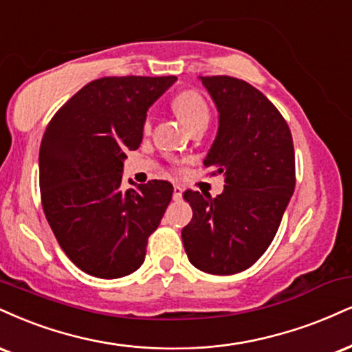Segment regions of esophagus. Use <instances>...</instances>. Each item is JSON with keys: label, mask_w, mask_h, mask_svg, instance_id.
<instances>
[{"label": "esophagus", "mask_w": 352, "mask_h": 352, "mask_svg": "<svg viewBox=\"0 0 352 352\" xmlns=\"http://www.w3.org/2000/svg\"><path fill=\"white\" fill-rule=\"evenodd\" d=\"M182 195H184V188H182L180 185H175V187H173V200H182Z\"/></svg>", "instance_id": "1"}]
</instances>
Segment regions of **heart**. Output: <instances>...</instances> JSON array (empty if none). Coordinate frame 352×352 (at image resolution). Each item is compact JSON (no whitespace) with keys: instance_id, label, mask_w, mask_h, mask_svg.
<instances>
[{"instance_id":"obj_1","label":"heart","mask_w":352,"mask_h":352,"mask_svg":"<svg viewBox=\"0 0 352 352\" xmlns=\"http://www.w3.org/2000/svg\"><path fill=\"white\" fill-rule=\"evenodd\" d=\"M172 108L177 116L180 118L184 124H187L190 129L197 128L200 124H206L210 120V109L203 96L195 90L180 91L175 98L172 100ZM144 133L151 131V118L147 116L142 122Z\"/></svg>"}]
</instances>
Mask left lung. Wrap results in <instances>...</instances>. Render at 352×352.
Listing matches in <instances>:
<instances>
[{
	"instance_id": "8db88e82",
	"label": "left lung",
	"mask_w": 352,
	"mask_h": 352,
	"mask_svg": "<svg viewBox=\"0 0 352 352\" xmlns=\"http://www.w3.org/2000/svg\"><path fill=\"white\" fill-rule=\"evenodd\" d=\"M219 111L217 139L205 159L224 175L217 198L187 190L193 218L182 230L197 269L232 275L267 251L295 190V151L287 121L264 93L244 80L201 77Z\"/></svg>"
}]
</instances>
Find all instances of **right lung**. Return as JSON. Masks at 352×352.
I'll return each instance as SVG.
<instances>
[{
  "instance_id": "right-lung-1",
  "label": "right lung",
  "mask_w": 352,
  "mask_h": 352,
  "mask_svg": "<svg viewBox=\"0 0 352 352\" xmlns=\"http://www.w3.org/2000/svg\"><path fill=\"white\" fill-rule=\"evenodd\" d=\"M177 77H103L87 83L49 121L39 151L45 218L83 272L120 278L142 265L173 187L151 180L122 190V160L142 141L147 109Z\"/></svg>"
}]
</instances>
